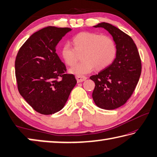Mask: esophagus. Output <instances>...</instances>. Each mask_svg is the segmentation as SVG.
<instances>
[{"instance_id":"esophagus-1","label":"esophagus","mask_w":157,"mask_h":157,"mask_svg":"<svg viewBox=\"0 0 157 157\" xmlns=\"http://www.w3.org/2000/svg\"><path fill=\"white\" fill-rule=\"evenodd\" d=\"M76 79L78 82H82L84 80H86V78L85 76H80V75H77L76 76Z\"/></svg>"}]
</instances>
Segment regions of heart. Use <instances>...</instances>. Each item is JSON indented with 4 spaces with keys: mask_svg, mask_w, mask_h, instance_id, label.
<instances>
[{
    "mask_svg": "<svg viewBox=\"0 0 157 157\" xmlns=\"http://www.w3.org/2000/svg\"><path fill=\"white\" fill-rule=\"evenodd\" d=\"M73 48L65 44L61 48V56L68 66H72L78 61V55H81V62L70 69V72L77 75L91 73L94 68L102 70L115 59L117 48L115 41L109 36L82 32L72 39Z\"/></svg>",
    "mask_w": 157,
    "mask_h": 157,
    "instance_id": "1",
    "label": "heart"
}]
</instances>
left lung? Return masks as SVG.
Instances as JSON below:
<instances>
[{
	"label": "left lung",
	"instance_id": "8db88e82",
	"mask_svg": "<svg viewBox=\"0 0 157 157\" xmlns=\"http://www.w3.org/2000/svg\"><path fill=\"white\" fill-rule=\"evenodd\" d=\"M94 27L103 28L110 33L117 54L111 64L90 77L95 82L92 97L98 107L115 109L125 104L136 88L141 73V60L133 39L120 29L105 22Z\"/></svg>",
	"mask_w": 157,
	"mask_h": 157
}]
</instances>
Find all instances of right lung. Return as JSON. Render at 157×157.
<instances>
[{"instance_id": "obj_1", "label": "right lung", "mask_w": 157, "mask_h": 157, "mask_svg": "<svg viewBox=\"0 0 157 157\" xmlns=\"http://www.w3.org/2000/svg\"><path fill=\"white\" fill-rule=\"evenodd\" d=\"M69 28L48 26L29 37L18 50L15 75L21 96L34 110L50 115L64 107L77 83L75 75L56 53V46Z\"/></svg>"}]
</instances>
